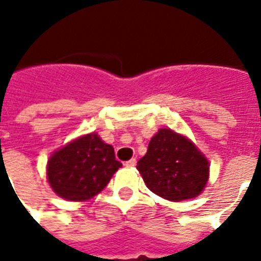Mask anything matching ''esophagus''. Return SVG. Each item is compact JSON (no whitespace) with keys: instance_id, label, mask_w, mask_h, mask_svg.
I'll list each match as a JSON object with an SVG mask.
<instances>
[{"instance_id":"obj_1","label":"esophagus","mask_w":261,"mask_h":261,"mask_svg":"<svg viewBox=\"0 0 261 261\" xmlns=\"http://www.w3.org/2000/svg\"><path fill=\"white\" fill-rule=\"evenodd\" d=\"M124 165H126V167H128V168L135 167V165H137V160H135V159L128 160V161H126V163H124Z\"/></svg>"}]
</instances>
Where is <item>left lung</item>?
<instances>
[{
    "label": "left lung",
    "mask_w": 261,
    "mask_h": 261,
    "mask_svg": "<svg viewBox=\"0 0 261 261\" xmlns=\"http://www.w3.org/2000/svg\"><path fill=\"white\" fill-rule=\"evenodd\" d=\"M137 169L151 192L171 202L196 198L210 174L204 154L187 137L171 128H160L150 139Z\"/></svg>",
    "instance_id": "8db88e82"
}]
</instances>
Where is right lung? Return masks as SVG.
Instances as JSON below:
<instances>
[{"label":"right lung","mask_w":261,"mask_h":261,"mask_svg":"<svg viewBox=\"0 0 261 261\" xmlns=\"http://www.w3.org/2000/svg\"><path fill=\"white\" fill-rule=\"evenodd\" d=\"M120 167L114 147L101 141L96 133H90L51 154L47 178L58 196L84 202L101 192Z\"/></svg>","instance_id":"add662e5"}]
</instances>
